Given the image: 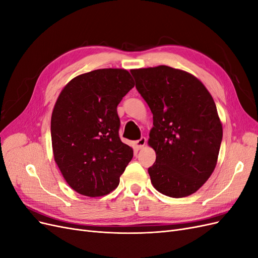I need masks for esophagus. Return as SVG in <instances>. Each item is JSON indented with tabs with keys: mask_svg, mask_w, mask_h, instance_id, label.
<instances>
[{
	"mask_svg": "<svg viewBox=\"0 0 258 258\" xmlns=\"http://www.w3.org/2000/svg\"><path fill=\"white\" fill-rule=\"evenodd\" d=\"M135 145H136L138 150H141V148H143L146 145V138L142 137L141 139H139L138 141L135 142Z\"/></svg>",
	"mask_w": 258,
	"mask_h": 258,
	"instance_id": "esophagus-1",
	"label": "esophagus"
}]
</instances>
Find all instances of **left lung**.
Wrapping results in <instances>:
<instances>
[{
  "mask_svg": "<svg viewBox=\"0 0 258 258\" xmlns=\"http://www.w3.org/2000/svg\"><path fill=\"white\" fill-rule=\"evenodd\" d=\"M130 72L153 113L151 182L166 196H189L216 167L223 127L214 100L196 76L182 70L158 66Z\"/></svg>",
  "mask_w": 258,
  "mask_h": 258,
  "instance_id": "obj_1",
  "label": "left lung"
}]
</instances>
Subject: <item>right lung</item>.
<instances>
[{"mask_svg":"<svg viewBox=\"0 0 258 258\" xmlns=\"http://www.w3.org/2000/svg\"><path fill=\"white\" fill-rule=\"evenodd\" d=\"M134 86L127 70L100 69L60 92L50 123L53 158L76 192L100 197L118 186L134 150L119 139L117 105Z\"/></svg>","mask_w":258,"mask_h":258,"instance_id":"1","label":"right lung"}]
</instances>
